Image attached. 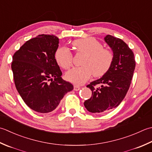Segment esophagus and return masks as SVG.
Returning <instances> with one entry per match:
<instances>
[{
	"label": "esophagus",
	"instance_id": "34e87169",
	"mask_svg": "<svg viewBox=\"0 0 152 152\" xmlns=\"http://www.w3.org/2000/svg\"><path fill=\"white\" fill-rule=\"evenodd\" d=\"M80 89V87L79 86H74V91H78Z\"/></svg>",
	"mask_w": 152,
	"mask_h": 152
}]
</instances>
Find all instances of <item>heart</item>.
Instances as JSON below:
<instances>
[{
	"label": "heart",
	"instance_id": "obj_1",
	"mask_svg": "<svg viewBox=\"0 0 152 152\" xmlns=\"http://www.w3.org/2000/svg\"><path fill=\"white\" fill-rule=\"evenodd\" d=\"M72 45L76 53H84L82 66L73 68L66 74V78L75 84H82L92 74L96 78L105 75L111 68L114 61V53L111 49L104 48L103 44L94 37L80 39L74 41ZM55 58L63 69L72 65L73 55L66 47H59L55 51Z\"/></svg>",
	"mask_w": 152,
	"mask_h": 152
}]
</instances>
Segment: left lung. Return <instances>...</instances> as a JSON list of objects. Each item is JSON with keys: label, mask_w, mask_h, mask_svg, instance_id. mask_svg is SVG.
<instances>
[{"label": "left lung", "mask_w": 152, "mask_h": 152, "mask_svg": "<svg viewBox=\"0 0 152 152\" xmlns=\"http://www.w3.org/2000/svg\"><path fill=\"white\" fill-rule=\"evenodd\" d=\"M105 41L114 53V61L108 72L86 87L92 91L91 97L84 102L88 111L105 113L117 107L130 88L136 62L132 50L119 38L107 35Z\"/></svg>", "instance_id": "left-lung-1"}]
</instances>
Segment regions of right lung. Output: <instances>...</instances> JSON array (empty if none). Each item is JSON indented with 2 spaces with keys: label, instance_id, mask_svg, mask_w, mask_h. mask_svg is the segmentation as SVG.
<instances>
[{
  "label": "right lung",
  "instance_id": "1",
  "mask_svg": "<svg viewBox=\"0 0 152 152\" xmlns=\"http://www.w3.org/2000/svg\"><path fill=\"white\" fill-rule=\"evenodd\" d=\"M58 43L54 35H39L27 41L12 57L16 90L29 108L41 113L55 110L65 94L73 90L72 84L61 78L55 58Z\"/></svg>",
  "mask_w": 152,
  "mask_h": 152
}]
</instances>
